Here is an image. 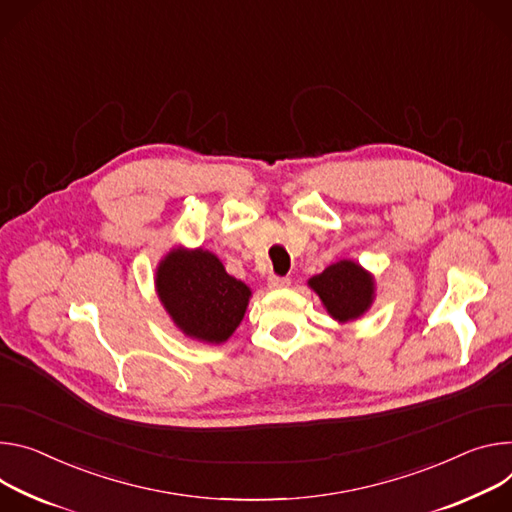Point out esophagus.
Listing matches in <instances>:
<instances>
[{
  "instance_id": "1",
  "label": "esophagus",
  "mask_w": 512,
  "mask_h": 512,
  "mask_svg": "<svg viewBox=\"0 0 512 512\" xmlns=\"http://www.w3.org/2000/svg\"><path fill=\"white\" fill-rule=\"evenodd\" d=\"M267 286L271 290H280V288H288L290 286V277H284V275H269L267 280Z\"/></svg>"
}]
</instances>
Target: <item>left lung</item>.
I'll return each mask as SVG.
<instances>
[{"label": "left lung", "mask_w": 512, "mask_h": 512, "mask_svg": "<svg viewBox=\"0 0 512 512\" xmlns=\"http://www.w3.org/2000/svg\"><path fill=\"white\" fill-rule=\"evenodd\" d=\"M308 284L329 314L341 322L361 316L374 300V277L347 259L329 265Z\"/></svg>", "instance_id": "left-lung-1"}]
</instances>
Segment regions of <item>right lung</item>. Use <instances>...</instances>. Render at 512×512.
Here are the masks:
<instances>
[{
	"instance_id": "1",
	"label": "right lung",
	"mask_w": 512,
	"mask_h": 512,
	"mask_svg": "<svg viewBox=\"0 0 512 512\" xmlns=\"http://www.w3.org/2000/svg\"><path fill=\"white\" fill-rule=\"evenodd\" d=\"M157 292L177 327L198 341L222 343L241 324L251 290L216 255L171 251L157 269Z\"/></svg>"
}]
</instances>
